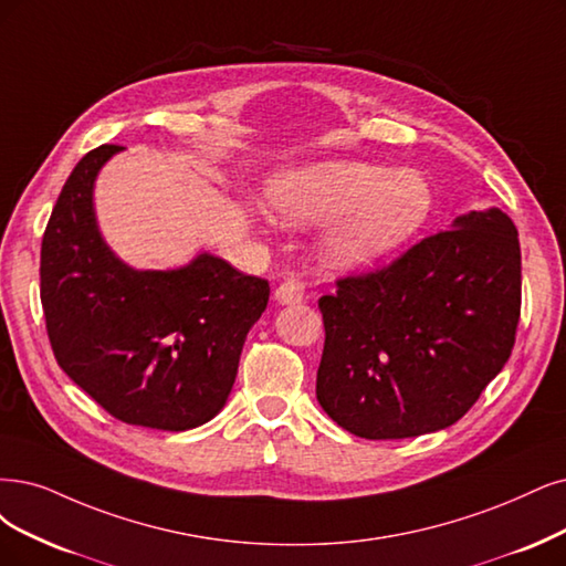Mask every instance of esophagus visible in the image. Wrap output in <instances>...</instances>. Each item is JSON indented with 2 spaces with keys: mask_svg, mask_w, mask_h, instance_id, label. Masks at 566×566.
Returning a JSON list of instances; mask_svg holds the SVG:
<instances>
[{
  "mask_svg": "<svg viewBox=\"0 0 566 566\" xmlns=\"http://www.w3.org/2000/svg\"><path fill=\"white\" fill-rule=\"evenodd\" d=\"M305 298V284L296 277L284 280L277 289H275V301L280 305H296Z\"/></svg>",
  "mask_w": 566,
  "mask_h": 566,
  "instance_id": "obj_1",
  "label": "esophagus"
}]
</instances>
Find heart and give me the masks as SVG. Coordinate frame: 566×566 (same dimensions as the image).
<instances>
[{
  "instance_id": "1",
  "label": "heart",
  "mask_w": 566,
  "mask_h": 566,
  "mask_svg": "<svg viewBox=\"0 0 566 566\" xmlns=\"http://www.w3.org/2000/svg\"><path fill=\"white\" fill-rule=\"evenodd\" d=\"M270 212L284 226H333L324 259L343 270L368 268L420 233L433 212V188L415 167L389 170L364 160H319L272 177Z\"/></svg>"
}]
</instances>
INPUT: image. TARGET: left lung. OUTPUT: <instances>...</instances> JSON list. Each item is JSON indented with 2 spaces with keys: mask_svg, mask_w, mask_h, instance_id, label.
Listing matches in <instances>:
<instances>
[{
  "mask_svg": "<svg viewBox=\"0 0 566 566\" xmlns=\"http://www.w3.org/2000/svg\"><path fill=\"white\" fill-rule=\"evenodd\" d=\"M520 268L517 228L488 207L380 272L340 280L319 298L324 412L368 441L454 424L511 357Z\"/></svg>",
  "mask_w": 566,
  "mask_h": 566,
  "instance_id": "8db88e82",
  "label": "left lung"
}]
</instances>
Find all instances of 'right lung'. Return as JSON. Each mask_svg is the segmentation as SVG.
Returning a JSON list of instances; mask_svg holds the SVG:
<instances>
[{"label":"right lung","instance_id":"right-lung-1","mask_svg":"<svg viewBox=\"0 0 566 566\" xmlns=\"http://www.w3.org/2000/svg\"><path fill=\"white\" fill-rule=\"evenodd\" d=\"M120 146L83 156L41 242V305L60 368L125 424L186 431L233 389L270 284L200 251L167 270L125 263L104 240L95 179Z\"/></svg>","mask_w":566,"mask_h":566}]
</instances>
